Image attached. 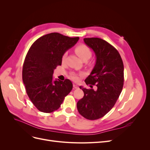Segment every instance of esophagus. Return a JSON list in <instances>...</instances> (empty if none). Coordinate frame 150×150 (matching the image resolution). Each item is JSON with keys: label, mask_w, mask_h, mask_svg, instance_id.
<instances>
[{"label": "esophagus", "mask_w": 150, "mask_h": 150, "mask_svg": "<svg viewBox=\"0 0 150 150\" xmlns=\"http://www.w3.org/2000/svg\"><path fill=\"white\" fill-rule=\"evenodd\" d=\"M73 88H74V89H78L79 87H78V86L77 85V84H73Z\"/></svg>", "instance_id": "esophagus-1"}]
</instances>
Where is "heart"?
Returning <instances> with one entry per match:
<instances>
[{"mask_svg": "<svg viewBox=\"0 0 150 150\" xmlns=\"http://www.w3.org/2000/svg\"><path fill=\"white\" fill-rule=\"evenodd\" d=\"M75 52L81 59H89L91 55V52L89 48L86 46L84 44H80L79 46H77L75 49ZM66 56V53H64L63 54L62 57V60L64 61L65 59ZM72 78L74 81H78L79 77L78 75L76 74H72Z\"/></svg>", "mask_w": 150, "mask_h": 150, "instance_id": "1", "label": "heart"}]
</instances>
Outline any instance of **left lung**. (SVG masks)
I'll return each mask as SVG.
<instances>
[{
    "label": "left lung",
    "mask_w": 150,
    "mask_h": 150,
    "mask_svg": "<svg viewBox=\"0 0 150 150\" xmlns=\"http://www.w3.org/2000/svg\"><path fill=\"white\" fill-rule=\"evenodd\" d=\"M84 41L93 50L96 64L85 79L86 84L95 85L96 90L82 86L84 97L77 103L79 114L85 118H101L114 106L122 91L124 66L118 51L106 40L98 38H84Z\"/></svg>",
    "instance_id": "8db88e82"
}]
</instances>
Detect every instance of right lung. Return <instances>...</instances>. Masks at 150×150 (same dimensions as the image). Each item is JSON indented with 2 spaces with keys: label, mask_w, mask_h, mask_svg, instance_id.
Wrapping results in <instances>:
<instances>
[{
  "label": "right lung",
  "mask_w": 150,
  "mask_h": 150,
  "mask_svg": "<svg viewBox=\"0 0 150 150\" xmlns=\"http://www.w3.org/2000/svg\"><path fill=\"white\" fill-rule=\"evenodd\" d=\"M79 39L50 33L36 40L28 51L22 68V80L30 101L40 111L50 113L58 110L72 90L70 80L54 81L52 75L56 67L61 65L63 54Z\"/></svg>",
  "instance_id": "obj_1"
}]
</instances>
